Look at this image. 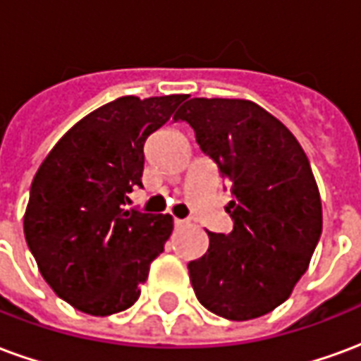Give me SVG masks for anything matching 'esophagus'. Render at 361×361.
<instances>
[{
	"label": "esophagus",
	"mask_w": 361,
	"mask_h": 361,
	"mask_svg": "<svg viewBox=\"0 0 361 361\" xmlns=\"http://www.w3.org/2000/svg\"><path fill=\"white\" fill-rule=\"evenodd\" d=\"M189 222L188 220H183V219H173V226L176 228H183V226H188Z\"/></svg>",
	"instance_id": "34e87169"
}]
</instances>
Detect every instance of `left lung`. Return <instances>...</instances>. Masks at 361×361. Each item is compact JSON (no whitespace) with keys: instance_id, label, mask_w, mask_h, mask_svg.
<instances>
[{"instance_id":"8db88e82","label":"left lung","mask_w":361,"mask_h":361,"mask_svg":"<svg viewBox=\"0 0 361 361\" xmlns=\"http://www.w3.org/2000/svg\"><path fill=\"white\" fill-rule=\"evenodd\" d=\"M173 119L219 166L234 201L230 234H209V250L188 265L199 302L232 321L286 302L307 271L323 228L319 189L295 137L257 104L191 98Z\"/></svg>"}]
</instances>
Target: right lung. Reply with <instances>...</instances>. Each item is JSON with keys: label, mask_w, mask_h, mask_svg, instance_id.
<instances>
[{"label": "right lung", "mask_w": 361, "mask_h": 361, "mask_svg": "<svg viewBox=\"0 0 361 361\" xmlns=\"http://www.w3.org/2000/svg\"><path fill=\"white\" fill-rule=\"evenodd\" d=\"M188 96H123L75 123L38 168L25 238L51 290L89 315L131 307L172 234L170 214L126 211L145 141Z\"/></svg>", "instance_id": "add662e5"}]
</instances>
